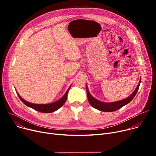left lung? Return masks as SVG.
<instances>
[{"label": "left lung", "mask_w": 156, "mask_h": 156, "mask_svg": "<svg viewBox=\"0 0 156 156\" xmlns=\"http://www.w3.org/2000/svg\"><path fill=\"white\" fill-rule=\"evenodd\" d=\"M140 82H139L136 88L135 89V90L133 92V93L130 96H129L128 98H126V99L118 101V102H111V103H105V102H101L95 99V98H94L90 94V93L88 92V90L87 88V87H86L88 100L89 103L90 104V105L92 106V107L98 110L103 111V112L115 111L119 109L122 107H123L124 105L128 104L133 99L135 95L136 94V92L138 90L139 86H140Z\"/></svg>", "instance_id": "8db88e82"}]
</instances>
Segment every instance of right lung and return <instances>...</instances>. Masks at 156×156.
<instances>
[{"label": "right lung", "mask_w": 156, "mask_h": 156, "mask_svg": "<svg viewBox=\"0 0 156 156\" xmlns=\"http://www.w3.org/2000/svg\"><path fill=\"white\" fill-rule=\"evenodd\" d=\"M70 87L68 88L67 90L66 93L64 94V95L61 98L60 100L58 101L55 102L52 104H31L30 103L26 101H24L23 99L19 95V94L17 93L18 95L20 100L25 104L26 105L28 106V107L34 109L38 112H44V113H50V112H53L57 109H59L60 108H61L63 105V104L65 103L67 99V96H68V93Z\"/></svg>", "instance_id": "obj_1"}]
</instances>
